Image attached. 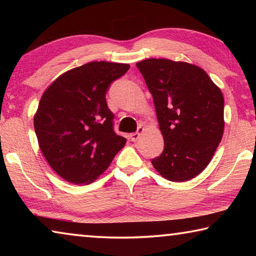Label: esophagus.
Instances as JSON below:
<instances>
[{
    "label": "esophagus",
    "instance_id": "34e87169",
    "mask_svg": "<svg viewBox=\"0 0 256 256\" xmlns=\"http://www.w3.org/2000/svg\"><path fill=\"white\" fill-rule=\"evenodd\" d=\"M144 126H138V130H136V133H132L131 136H130V138H131V140L133 142H136L138 140V138H140L141 134L144 133Z\"/></svg>",
    "mask_w": 256,
    "mask_h": 256
}]
</instances>
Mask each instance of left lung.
Instances as JSON below:
<instances>
[{"mask_svg": "<svg viewBox=\"0 0 256 256\" xmlns=\"http://www.w3.org/2000/svg\"><path fill=\"white\" fill-rule=\"evenodd\" d=\"M152 94L164 151L151 160L172 182L198 176L224 134V96L204 70L186 62L148 58L136 63Z\"/></svg>", "mask_w": 256, "mask_h": 256, "instance_id": "obj_1", "label": "left lung"}]
</instances>
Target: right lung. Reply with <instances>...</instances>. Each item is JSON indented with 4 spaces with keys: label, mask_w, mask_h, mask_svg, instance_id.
<instances>
[{
    "label": "right lung",
    "mask_w": 256,
    "mask_h": 256,
    "mask_svg": "<svg viewBox=\"0 0 256 256\" xmlns=\"http://www.w3.org/2000/svg\"><path fill=\"white\" fill-rule=\"evenodd\" d=\"M128 68L104 60L86 63L63 73L42 94L34 118L38 144L50 166L70 183H92L126 144L114 132L106 94Z\"/></svg>",
    "instance_id": "1"
}]
</instances>
